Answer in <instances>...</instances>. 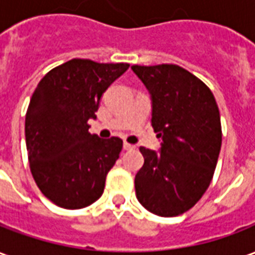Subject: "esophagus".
<instances>
[{
	"instance_id": "obj_1",
	"label": "esophagus",
	"mask_w": 255,
	"mask_h": 255,
	"mask_svg": "<svg viewBox=\"0 0 255 255\" xmlns=\"http://www.w3.org/2000/svg\"><path fill=\"white\" fill-rule=\"evenodd\" d=\"M123 147H124V150H133V149H135V146H133V144H131V143H128V142H124V143H123Z\"/></svg>"
}]
</instances>
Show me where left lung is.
Wrapping results in <instances>:
<instances>
[{
	"label": "left lung",
	"mask_w": 255,
	"mask_h": 255,
	"mask_svg": "<svg viewBox=\"0 0 255 255\" xmlns=\"http://www.w3.org/2000/svg\"><path fill=\"white\" fill-rule=\"evenodd\" d=\"M131 69L151 98L158 151L140 147L144 164L135 176L140 205L161 217L191 209L212 182L221 149L219 106L202 80L173 64Z\"/></svg>",
	"instance_id": "left-lung-1"
}]
</instances>
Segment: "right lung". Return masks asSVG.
I'll return each mask as SVG.
<instances>
[{
    "label": "right lung",
    "instance_id": "1",
    "mask_svg": "<svg viewBox=\"0 0 255 255\" xmlns=\"http://www.w3.org/2000/svg\"><path fill=\"white\" fill-rule=\"evenodd\" d=\"M128 64L73 58L47 72L36 86L25 115L31 173L42 194L64 209L95 202L123 140L89 132L102 95Z\"/></svg>",
    "mask_w": 255,
    "mask_h": 255
}]
</instances>
